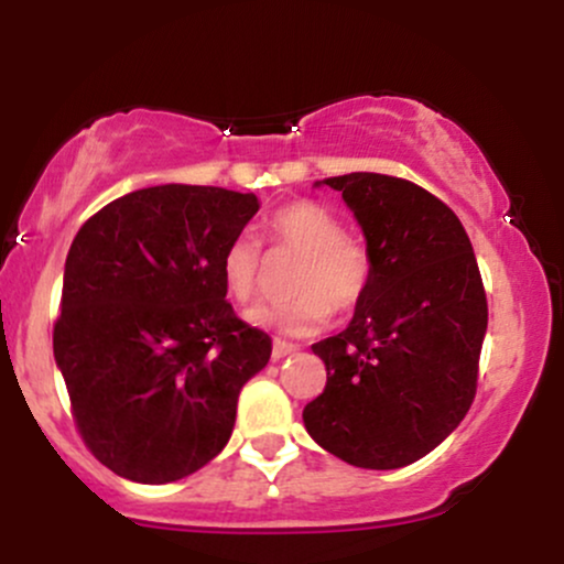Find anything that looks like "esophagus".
<instances>
[{
    "mask_svg": "<svg viewBox=\"0 0 564 564\" xmlns=\"http://www.w3.org/2000/svg\"><path fill=\"white\" fill-rule=\"evenodd\" d=\"M296 345H291V341H283V339H273V358L275 360H283V358H289V355H294L296 352Z\"/></svg>",
    "mask_w": 564,
    "mask_h": 564,
    "instance_id": "34e87169",
    "label": "esophagus"
}]
</instances>
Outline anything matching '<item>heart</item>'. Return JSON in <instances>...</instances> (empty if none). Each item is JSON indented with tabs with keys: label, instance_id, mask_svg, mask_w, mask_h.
<instances>
[{
	"label": "heart",
	"instance_id": "b5f03b06",
	"mask_svg": "<svg viewBox=\"0 0 564 564\" xmlns=\"http://www.w3.org/2000/svg\"><path fill=\"white\" fill-rule=\"evenodd\" d=\"M268 238L275 251L300 254L291 273L294 300L260 304L249 310L251 326L275 328L289 336H304L326 326L332 313L345 315L364 302L371 286V254L366 243L347 236L345 223L318 200H291L278 206L268 219ZM219 273L236 302H251L262 281V249L249 232L225 246Z\"/></svg>",
	"mask_w": 564,
	"mask_h": 564
}]
</instances>
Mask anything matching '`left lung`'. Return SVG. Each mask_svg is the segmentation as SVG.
Listing matches in <instances>:
<instances>
[{"label": "left lung", "instance_id": "1", "mask_svg": "<svg viewBox=\"0 0 564 564\" xmlns=\"http://www.w3.org/2000/svg\"><path fill=\"white\" fill-rule=\"evenodd\" d=\"M321 183L364 228L371 286L345 332L313 345L326 387L304 405V426L352 467H408L475 400L488 328L480 268L458 217L416 183L377 172Z\"/></svg>", "mask_w": 564, "mask_h": 564}]
</instances>
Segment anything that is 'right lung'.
<instances>
[{
	"label": "right lung",
	"instance_id": "obj_1",
	"mask_svg": "<svg viewBox=\"0 0 564 564\" xmlns=\"http://www.w3.org/2000/svg\"><path fill=\"white\" fill-rule=\"evenodd\" d=\"M254 193L156 185L111 200L76 232L53 328L55 364L93 456L164 485L230 440L241 387L273 341L232 313L223 251L257 215Z\"/></svg>",
	"mask_w": 564,
	"mask_h": 564
}]
</instances>
